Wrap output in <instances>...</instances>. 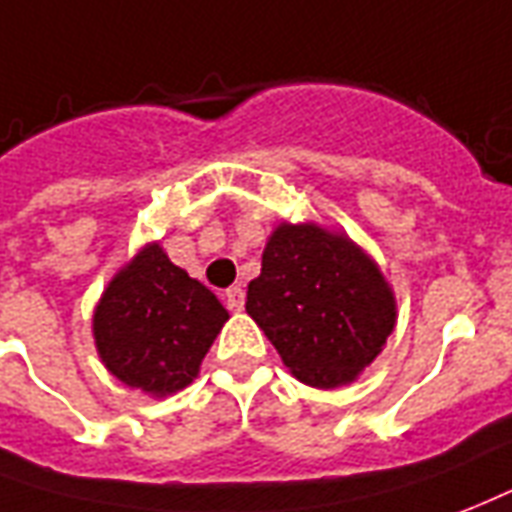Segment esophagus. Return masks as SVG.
<instances>
[{
    "instance_id": "1",
    "label": "esophagus",
    "mask_w": 512,
    "mask_h": 512,
    "mask_svg": "<svg viewBox=\"0 0 512 512\" xmlns=\"http://www.w3.org/2000/svg\"><path fill=\"white\" fill-rule=\"evenodd\" d=\"M223 300H226V308H229L231 313H240L242 308H245V292H242V286H231V289H226Z\"/></svg>"
}]
</instances>
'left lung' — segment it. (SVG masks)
Masks as SVG:
<instances>
[{
    "instance_id": "obj_1",
    "label": "left lung",
    "mask_w": 512,
    "mask_h": 512,
    "mask_svg": "<svg viewBox=\"0 0 512 512\" xmlns=\"http://www.w3.org/2000/svg\"><path fill=\"white\" fill-rule=\"evenodd\" d=\"M245 311L292 376L335 390L382 354L398 302L382 267L343 231L283 220L267 237Z\"/></svg>"
}]
</instances>
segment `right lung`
Masks as SVG:
<instances>
[{"mask_svg": "<svg viewBox=\"0 0 512 512\" xmlns=\"http://www.w3.org/2000/svg\"><path fill=\"white\" fill-rule=\"evenodd\" d=\"M226 322L218 297L155 240L108 281L92 313V338L108 374L149 398H166L199 376Z\"/></svg>", "mask_w": 512, "mask_h": 512, "instance_id": "add662e5", "label": "right lung"}]
</instances>
